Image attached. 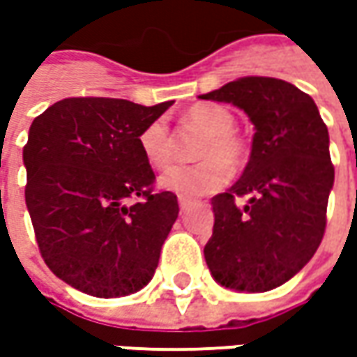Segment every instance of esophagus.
Instances as JSON below:
<instances>
[{
	"mask_svg": "<svg viewBox=\"0 0 357 357\" xmlns=\"http://www.w3.org/2000/svg\"><path fill=\"white\" fill-rule=\"evenodd\" d=\"M188 204H190V200L186 199V197H178V206H181V211H185Z\"/></svg>",
	"mask_w": 357,
	"mask_h": 357,
	"instance_id": "obj_1",
	"label": "esophagus"
}]
</instances>
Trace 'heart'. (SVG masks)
Listing matches in <instances>:
<instances>
[{
	"instance_id": "1",
	"label": "heart",
	"mask_w": 357,
	"mask_h": 357,
	"mask_svg": "<svg viewBox=\"0 0 357 357\" xmlns=\"http://www.w3.org/2000/svg\"><path fill=\"white\" fill-rule=\"evenodd\" d=\"M181 125L204 135L197 146V165H176L158 176V185L178 197L197 199L225 188L230 169L238 171L248 160V144L236 127L234 113L218 103H195L188 107ZM139 149L153 169H165L174 157V137L162 119H155L139 132Z\"/></svg>"
}]
</instances>
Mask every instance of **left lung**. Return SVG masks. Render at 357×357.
<instances>
[{"label": "left lung", "instance_id": "obj_1", "mask_svg": "<svg viewBox=\"0 0 357 357\" xmlns=\"http://www.w3.org/2000/svg\"><path fill=\"white\" fill-rule=\"evenodd\" d=\"M200 99L236 105L256 129L242 176L213 199L206 264L227 288L266 292L306 266L324 238L334 186L328 127L310 95L274 77H240Z\"/></svg>", "mask_w": 357, "mask_h": 357}]
</instances>
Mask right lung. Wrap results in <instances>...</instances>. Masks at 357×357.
Masks as SVG:
<instances>
[{"mask_svg":"<svg viewBox=\"0 0 357 357\" xmlns=\"http://www.w3.org/2000/svg\"><path fill=\"white\" fill-rule=\"evenodd\" d=\"M171 105L71 97L31 123L23 165L37 246L49 270L85 294H132L157 270L178 202L155 190L137 139Z\"/></svg>","mask_w":357,"mask_h":357,"instance_id":"1","label":"right lung"}]
</instances>
